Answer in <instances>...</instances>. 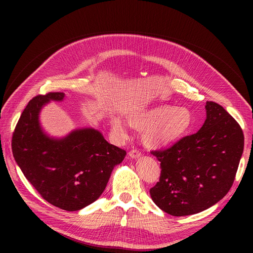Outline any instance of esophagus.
Segmentation results:
<instances>
[{
	"mask_svg": "<svg viewBox=\"0 0 253 253\" xmlns=\"http://www.w3.org/2000/svg\"><path fill=\"white\" fill-rule=\"evenodd\" d=\"M128 156L133 158V159H136V158H139L141 156V152L138 151V150H132L128 152Z\"/></svg>",
	"mask_w": 253,
	"mask_h": 253,
	"instance_id": "obj_1",
	"label": "esophagus"
}]
</instances>
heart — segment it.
Returning <instances> with one entry per match:
<instances>
[{
	"label": "heart",
	"mask_w": 253,
	"mask_h": 253,
	"mask_svg": "<svg viewBox=\"0 0 253 253\" xmlns=\"http://www.w3.org/2000/svg\"><path fill=\"white\" fill-rule=\"evenodd\" d=\"M127 124L136 129H144L142 137L145 144L160 148L183 138L194 125V116L187 106L159 104L128 114ZM112 131L119 138H126V125L121 118L112 120Z\"/></svg>",
	"instance_id": "heart-1"
}]
</instances>
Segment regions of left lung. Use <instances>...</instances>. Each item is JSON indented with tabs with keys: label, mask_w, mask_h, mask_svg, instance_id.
Segmentation results:
<instances>
[{
	"label": "left lung",
	"mask_w": 253,
	"mask_h": 253,
	"mask_svg": "<svg viewBox=\"0 0 253 253\" xmlns=\"http://www.w3.org/2000/svg\"><path fill=\"white\" fill-rule=\"evenodd\" d=\"M207 118L197 133L163 151H152L160 163L159 181L150 189L153 202L173 216L202 212L232 187L244 151L240 125L223 106L207 101Z\"/></svg>",
	"instance_id": "obj_1"
}]
</instances>
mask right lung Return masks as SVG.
Listing matches in <instances>:
<instances>
[{"label":"right lung","mask_w":253,"mask_h":253,"mask_svg":"<svg viewBox=\"0 0 253 253\" xmlns=\"http://www.w3.org/2000/svg\"><path fill=\"white\" fill-rule=\"evenodd\" d=\"M64 97V93H48L33 98L14 128L11 147L21 171L45 201L78 211L102 194L126 152L93 127L74 129L62 138L45 133L39 120L42 108Z\"/></svg>","instance_id":"right-lung-1"}]
</instances>
